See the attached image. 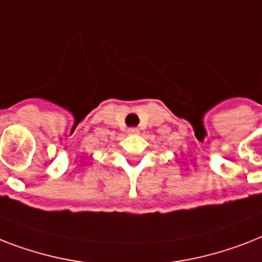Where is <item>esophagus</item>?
Returning a JSON list of instances; mask_svg holds the SVG:
<instances>
[{"label":"esophagus","instance_id":"obj_1","mask_svg":"<svg viewBox=\"0 0 262 262\" xmlns=\"http://www.w3.org/2000/svg\"><path fill=\"white\" fill-rule=\"evenodd\" d=\"M127 133H129V135H138L140 130H138L137 127H129V129H127Z\"/></svg>","mask_w":262,"mask_h":262}]
</instances>
